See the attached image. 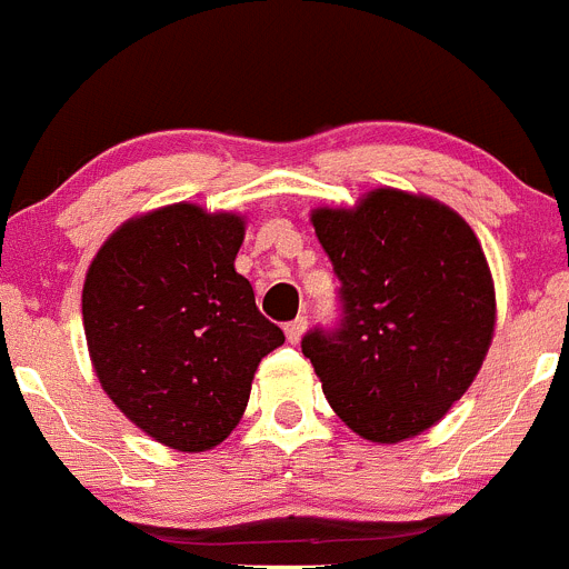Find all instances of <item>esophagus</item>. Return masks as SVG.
I'll return each instance as SVG.
<instances>
[{"label":"esophagus","mask_w":569,"mask_h":569,"mask_svg":"<svg viewBox=\"0 0 569 569\" xmlns=\"http://www.w3.org/2000/svg\"><path fill=\"white\" fill-rule=\"evenodd\" d=\"M305 330H308V319H305V316H299V319H293L284 325V336H288L290 345H299L301 336H305Z\"/></svg>","instance_id":"34e87169"}]
</instances>
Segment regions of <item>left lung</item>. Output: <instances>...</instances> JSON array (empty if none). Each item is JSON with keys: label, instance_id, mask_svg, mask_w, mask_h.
I'll return each instance as SVG.
<instances>
[{"label": "left lung", "instance_id": "left-lung-1", "mask_svg": "<svg viewBox=\"0 0 569 569\" xmlns=\"http://www.w3.org/2000/svg\"><path fill=\"white\" fill-rule=\"evenodd\" d=\"M341 281V328L301 339L353 433L396 445L447 416L479 376L496 330L481 241L430 196L376 188L310 213Z\"/></svg>", "mask_w": 569, "mask_h": 569}]
</instances>
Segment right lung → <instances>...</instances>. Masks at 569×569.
Instances as JSON below:
<instances>
[{"label": "right lung", "mask_w": 569, "mask_h": 569, "mask_svg": "<svg viewBox=\"0 0 569 569\" xmlns=\"http://www.w3.org/2000/svg\"><path fill=\"white\" fill-rule=\"evenodd\" d=\"M244 216L164 204L108 236L82 288L90 365L108 399L159 445H222L256 367L284 333L256 308L233 261Z\"/></svg>", "instance_id": "add662e5"}]
</instances>
